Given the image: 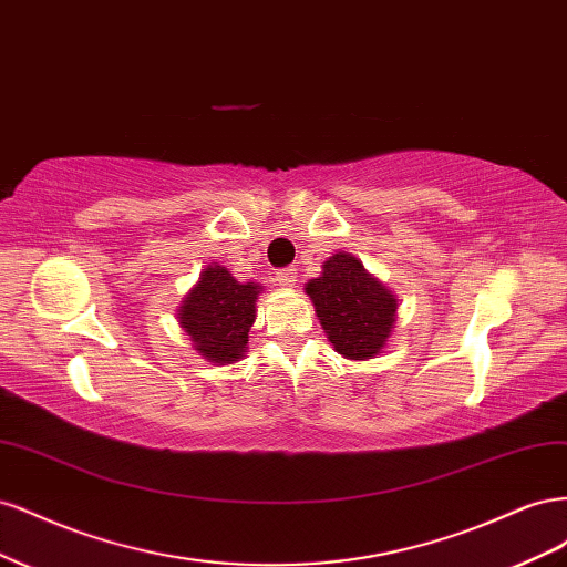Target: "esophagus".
Returning a JSON list of instances; mask_svg holds the SVG:
<instances>
[{
  "instance_id": "obj_1",
  "label": "esophagus",
  "mask_w": 567,
  "mask_h": 567,
  "mask_svg": "<svg viewBox=\"0 0 567 567\" xmlns=\"http://www.w3.org/2000/svg\"><path fill=\"white\" fill-rule=\"evenodd\" d=\"M298 279V269L296 267H286L277 271V284L279 286H293Z\"/></svg>"
}]
</instances>
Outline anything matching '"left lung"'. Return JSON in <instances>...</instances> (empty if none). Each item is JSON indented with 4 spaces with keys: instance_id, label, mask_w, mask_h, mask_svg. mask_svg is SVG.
<instances>
[{
    "instance_id": "1",
    "label": "left lung",
    "mask_w": 567,
    "mask_h": 567,
    "mask_svg": "<svg viewBox=\"0 0 567 567\" xmlns=\"http://www.w3.org/2000/svg\"><path fill=\"white\" fill-rule=\"evenodd\" d=\"M323 331L333 348L348 359H371L390 336L398 300L364 271L348 252H336L323 262L319 279L307 284Z\"/></svg>"
}]
</instances>
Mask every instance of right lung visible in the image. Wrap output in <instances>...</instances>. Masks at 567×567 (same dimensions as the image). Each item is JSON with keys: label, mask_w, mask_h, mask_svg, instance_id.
Returning a JSON list of instances; mask_svg holds the SVG:
<instances>
[{"label": "right lung", "mask_w": 567, "mask_h": 567, "mask_svg": "<svg viewBox=\"0 0 567 567\" xmlns=\"http://www.w3.org/2000/svg\"><path fill=\"white\" fill-rule=\"evenodd\" d=\"M257 293L255 284H238L225 267L205 269L179 310V323L194 348L215 364L238 362L255 321Z\"/></svg>", "instance_id": "right-lung-1"}]
</instances>
